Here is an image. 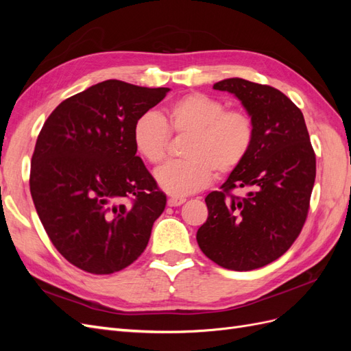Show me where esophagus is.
<instances>
[{
    "instance_id": "obj_1",
    "label": "esophagus",
    "mask_w": 351,
    "mask_h": 351,
    "mask_svg": "<svg viewBox=\"0 0 351 351\" xmlns=\"http://www.w3.org/2000/svg\"><path fill=\"white\" fill-rule=\"evenodd\" d=\"M186 202V197H182V196H173L168 199V206H180L183 205Z\"/></svg>"
}]
</instances>
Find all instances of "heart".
I'll use <instances>...</instances> for the list:
<instances>
[{
    "label": "heart",
    "mask_w": 351,
    "mask_h": 351,
    "mask_svg": "<svg viewBox=\"0 0 351 351\" xmlns=\"http://www.w3.org/2000/svg\"><path fill=\"white\" fill-rule=\"evenodd\" d=\"M171 134L189 136L182 149L186 159L159 168L155 177L167 193L186 196L205 189L214 173L226 177L244 162L254 142V121L247 111L193 92L169 105L164 119L145 112L133 125L136 151L152 165L165 161Z\"/></svg>",
    "instance_id": "heart-1"
}]
</instances>
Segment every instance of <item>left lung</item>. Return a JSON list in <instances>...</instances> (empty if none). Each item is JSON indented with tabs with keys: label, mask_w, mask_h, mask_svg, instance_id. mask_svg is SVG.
<instances>
[{
	"label": "left lung",
	"mask_w": 351,
	"mask_h": 351,
	"mask_svg": "<svg viewBox=\"0 0 351 351\" xmlns=\"http://www.w3.org/2000/svg\"><path fill=\"white\" fill-rule=\"evenodd\" d=\"M234 93L254 121L244 162L206 197L208 219L197 244L222 268L252 271L291 247L304 226L316 177V156L303 114L268 84L232 77L214 84ZM244 188L247 195L232 193Z\"/></svg>",
	"instance_id": "8db88e82"
}]
</instances>
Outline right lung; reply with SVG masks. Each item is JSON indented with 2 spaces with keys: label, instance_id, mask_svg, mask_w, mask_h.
Returning a JSON list of instances; mask_svg holds the SVG:
<instances>
[{
  "label": "right lung",
  "instance_id": "obj_1",
  "mask_svg": "<svg viewBox=\"0 0 351 351\" xmlns=\"http://www.w3.org/2000/svg\"><path fill=\"white\" fill-rule=\"evenodd\" d=\"M168 90L101 82L62 101L38 136L32 199L56 249L84 272L132 265L165 209V193L136 155L133 125Z\"/></svg>",
  "mask_w": 351,
  "mask_h": 351
}]
</instances>
